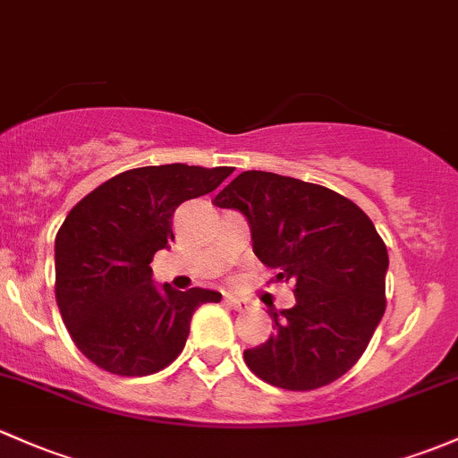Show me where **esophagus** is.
Here are the masks:
<instances>
[{"label": "esophagus", "instance_id": "1", "mask_svg": "<svg viewBox=\"0 0 458 458\" xmlns=\"http://www.w3.org/2000/svg\"><path fill=\"white\" fill-rule=\"evenodd\" d=\"M225 301H227L229 306L233 308V310H247V308H249V301H247V299L235 297V294H225Z\"/></svg>", "mask_w": 458, "mask_h": 458}]
</instances>
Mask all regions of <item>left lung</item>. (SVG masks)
I'll list each match as a JSON object with an SVG mask.
<instances>
[{
  "label": "left lung",
  "mask_w": 458,
  "mask_h": 458,
  "mask_svg": "<svg viewBox=\"0 0 458 458\" xmlns=\"http://www.w3.org/2000/svg\"><path fill=\"white\" fill-rule=\"evenodd\" d=\"M247 218L253 253L294 282V303L270 308L275 334L244 362L268 385L312 391L362 356L382 314L388 253L369 216L323 185L249 170L214 199Z\"/></svg>",
  "instance_id": "obj_1"
}]
</instances>
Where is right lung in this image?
Masks as SVG:
<instances>
[{
	"label": "right lung",
	"instance_id": "obj_1",
	"mask_svg": "<svg viewBox=\"0 0 458 458\" xmlns=\"http://www.w3.org/2000/svg\"><path fill=\"white\" fill-rule=\"evenodd\" d=\"M231 172L185 164L126 170L67 214L54 242L56 303L93 365L115 376L161 371L183 352L196 308L223 299L216 290L157 286L150 262L174 240L176 208Z\"/></svg>",
	"mask_w": 458,
	"mask_h": 458
}]
</instances>
